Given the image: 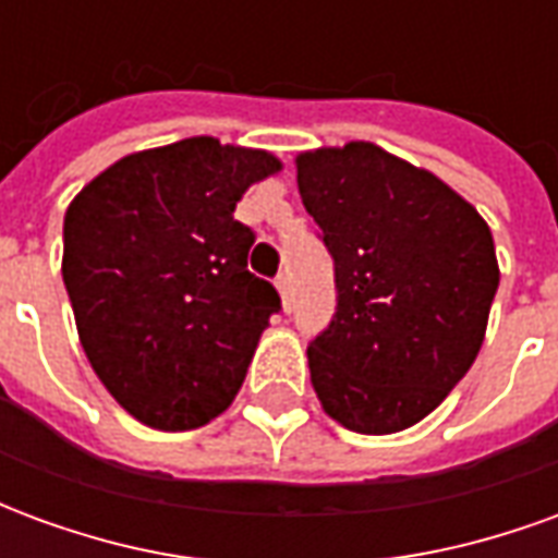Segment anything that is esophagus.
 <instances>
[{
	"mask_svg": "<svg viewBox=\"0 0 558 558\" xmlns=\"http://www.w3.org/2000/svg\"><path fill=\"white\" fill-rule=\"evenodd\" d=\"M275 287H278L280 299H283V307L292 311V287H290V275H278L275 278Z\"/></svg>",
	"mask_w": 558,
	"mask_h": 558,
	"instance_id": "34e87169",
	"label": "esophagus"
}]
</instances>
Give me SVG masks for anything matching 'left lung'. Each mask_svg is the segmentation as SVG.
<instances>
[{"label": "left lung", "mask_w": 558, "mask_h": 558, "mask_svg": "<svg viewBox=\"0 0 558 558\" xmlns=\"http://www.w3.org/2000/svg\"><path fill=\"white\" fill-rule=\"evenodd\" d=\"M295 170L338 290L307 347L316 398L355 433L407 430L484 343L499 287L490 227L433 172L374 143L304 151Z\"/></svg>", "instance_id": "1"}]
</instances>
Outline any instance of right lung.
Listing matches in <instances>:
<instances>
[{"instance_id":"right-lung-1","label":"right lung","mask_w":558,"mask_h":558,"mask_svg":"<svg viewBox=\"0 0 558 558\" xmlns=\"http://www.w3.org/2000/svg\"><path fill=\"white\" fill-rule=\"evenodd\" d=\"M280 170L259 148L191 137L116 160L65 211L62 280L107 391L155 430L227 410L280 295L247 271L254 230L232 218Z\"/></svg>"}]
</instances>
